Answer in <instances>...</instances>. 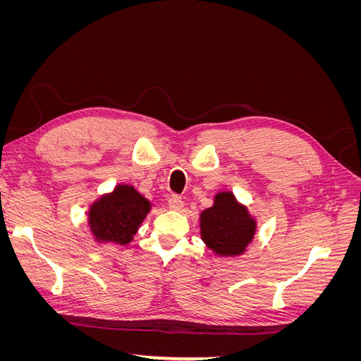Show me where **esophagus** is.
Segmentation results:
<instances>
[{
    "mask_svg": "<svg viewBox=\"0 0 361 361\" xmlns=\"http://www.w3.org/2000/svg\"><path fill=\"white\" fill-rule=\"evenodd\" d=\"M169 207L173 211H179L183 207V200L180 197H178V195H171V197L169 199Z\"/></svg>",
    "mask_w": 361,
    "mask_h": 361,
    "instance_id": "obj_1",
    "label": "esophagus"
}]
</instances>
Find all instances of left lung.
<instances>
[{
	"label": "left lung",
	"mask_w": 361,
	"mask_h": 361,
	"mask_svg": "<svg viewBox=\"0 0 361 361\" xmlns=\"http://www.w3.org/2000/svg\"><path fill=\"white\" fill-rule=\"evenodd\" d=\"M200 227L202 239L215 253L236 256L253 239L256 226L232 192H221L215 197L214 206L202 212Z\"/></svg>",
	"instance_id": "8db88e82"
}]
</instances>
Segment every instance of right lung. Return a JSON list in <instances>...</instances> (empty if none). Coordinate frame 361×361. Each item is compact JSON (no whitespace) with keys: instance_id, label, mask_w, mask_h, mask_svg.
<instances>
[{"instance_id":"1","label":"right lung","mask_w":361,"mask_h":361,"mask_svg":"<svg viewBox=\"0 0 361 361\" xmlns=\"http://www.w3.org/2000/svg\"><path fill=\"white\" fill-rule=\"evenodd\" d=\"M149 211L150 203L143 195L133 187L120 185L92 206L89 220L97 239L123 245L133 239Z\"/></svg>"}]
</instances>
